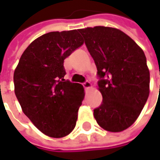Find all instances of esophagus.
<instances>
[{
    "label": "esophagus",
    "instance_id": "34e87169",
    "mask_svg": "<svg viewBox=\"0 0 160 160\" xmlns=\"http://www.w3.org/2000/svg\"><path fill=\"white\" fill-rule=\"evenodd\" d=\"M83 86L85 87V89L86 90H90V88H92V85H91V83L90 81H85L84 84H83Z\"/></svg>",
    "mask_w": 160,
    "mask_h": 160
}]
</instances>
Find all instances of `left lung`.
I'll return each instance as SVG.
<instances>
[{
  "mask_svg": "<svg viewBox=\"0 0 160 160\" xmlns=\"http://www.w3.org/2000/svg\"><path fill=\"white\" fill-rule=\"evenodd\" d=\"M95 60L102 104L94 109L101 128L121 132L134 124L149 95V70L144 51L119 29H80Z\"/></svg>",
  "mask_w": 160,
  "mask_h": 160,
  "instance_id": "left-lung-1",
  "label": "left lung"
}]
</instances>
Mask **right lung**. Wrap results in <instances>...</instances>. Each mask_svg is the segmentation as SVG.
Listing matches in <instances>:
<instances>
[{"instance_id":"1","label":"right lung","mask_w":160,"mask_h":160,"mask_svg":"<svg viewBox=\"0 0 160 160\" xmlns=\"http://www.w3.org/2000/svg\"><path fill=\"white\" fill-rule=\"evenodd\" d=\"M84 44L77 30L52 31L31 42L14 72L22 111L46 135L62 138L75 129L84 87L65 80L64 60Z\"/></svg>"}]
</instances>
